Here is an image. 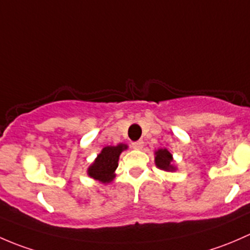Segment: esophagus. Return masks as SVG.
Returning <instances> with one entry per match:
<instances>
[{
    "label": "esophagus",
    "mask_w": 250,
    "mask_h": 250,
    "mask_svg": "<svg viewBox=\"0 0 250 250\" xmlns=\"http://www.w3.org/2000/svg\"><path fill=\"white\" fill-rule=\"evenodd\" d=\"M131 146H132L133 149H142L143 146H144V142H143L142 140H141V141H136V142H133L132 144H131Z\"/></svg>",
    "instance_id": "obj_1"
}]
</instances>
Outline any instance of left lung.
<instances>
[{
  "label": "left lung",
  "instance_id": "8db88e82",
  "mask_svg": "<svg viewBox=\"0 0 250 250\" xmlns=\"http://www.w3.org/2000/svg\"><path fill=\"white\" fill-rule=\"evenodd\" d=\"M172 161H173L172 154L167 149H159L155 151V165L160 169L167 172L176 171V167L172 164Z\"/></svg>",
  "mask_w": 250,
  "mask_h": 250
}]
</instances>
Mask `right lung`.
<instances>
[{
  "label": "right lung",
  "instance_id": "1",
  "mask_svg": "<svg viewBox=\"0 0 250 250\" xmlns=\"http://www.w3.org/2000/svg\"><path fill=\"white\" fill-rule=\"evenodd\" d=\"M127 149L126 144L104 146L101 153L97 155L95 161L87 168V174L91 178L101 183H110L115 177V169L118 167V161L123 150Z\"/></svg>",
  "mask_w": 250,
  "mask_h": 250
}]
</instances>
